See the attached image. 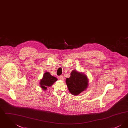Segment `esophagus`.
Returning <instances> with one entry per match:
<instances>
[{
    "label": "esophagus",
    "mask_w": 128,
    "mask_h": 128,
    "mask_svg": "<svg viewBox=\"0 0 128 128\" xmlns=\"http://www.w3.org/2000/svg\"><path fill=\"white\" fill-rule=\"evenodd\" d=\"M59 78H60V80H64L63 76H60Z\"/></svg>",
    "instance_id": "esophagus-1"
}]
</instances>
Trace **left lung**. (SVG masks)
<instances>
[{"mask_svg": "<svg viewBox=\"0 0 128 128\" xmlns=\"http://www.w3.org/2000/svg\"><path fill=\"white\" fill-rule=\"evenodd\" d=\"M88 80L85 75L76 70H72L70 73V77L66 79V82L70 92L73 95L77 96L86 89Z\"/></svg>", "mask_w": 128, "mask_h": 128, "instance_id": "8db88e82", "label": "left lung"}]
</instances>
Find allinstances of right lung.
Segmentation results:
<instances>
[{
	"mask_svg": "<svg viewBox=\"0 0 128 128\" xmlns=\"http://www.w3.org/2000/svg\"><path fill=\"white\" fill-rule=\"evenodd\" d=\"M57 80V78L51 75L48 72H46L44 73L43 78L40 80V86L44 90H46L48 87L53 85V84Z\"/></svg>",
	"mask_w": 128,
	"mask_h": 128,
	"instance_id": "1",
	"label": "right lung"
}]
</instances>
